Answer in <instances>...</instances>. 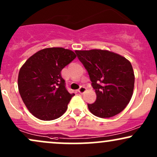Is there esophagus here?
<instances>
[{
	"label": "esophagus",
	"mask_w": 157,
	"mask_h": 157,
	"mask_svg": "<svg viewBox=\"0 0 157 157\" xmlns=\"http://www.w3.org/2000/svg\"><path fill=\"white\" fill-rule=\"evenodd\" d=\"M86 88L84 87V86H81V87L78 90V91L80 94H83L84 92H86Z\"/></svg>",
	"instance_id": "1"
}]
</instances>
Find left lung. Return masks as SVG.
Returning a JSON list of instances; mask_svg holds the SVG:
<instances>
[{"label": "left lung", "mask_w": 157, "mask_h": 157, "mask_svg": "<svg viewBox=\"0 0 157 157\" xmlns=\"http://www.w3.org/2000/svg\"><path fill=\"white\" fill-rule=\"evenodd\" d=\"M75 52L87 70L97 94L95 102L88 104L91 113L100 118H109L123 111L130 102L134 87L130 61L108 50Z\"/></svg>", "instance_id": "1"}]
</instances>
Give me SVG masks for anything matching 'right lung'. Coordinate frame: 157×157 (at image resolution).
Here are the masks:
<instances>
[{
  "mask_svg": "<svg viewBox=\"0 0 157 157\" xmlns=\"http://www.w3.org/2000/svg\"><path fill=\"white\" fill-rule=\"evenodd\" d=\"M77 55L62 47L40 50L20 69L19 93L32 115L45 121L59 118L66 112L75 94L66 89L61 71Z\"/></svg>",
  "mask_w": 157,
  "mask_h": 157,
  "instance_id": "obj_1",
  "label": "right lung"
}]
</instances>
